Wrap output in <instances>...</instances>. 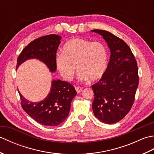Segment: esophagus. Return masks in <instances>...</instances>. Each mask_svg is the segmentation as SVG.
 I'll list each match as a JSON object with an SVG mask.
<instances>
[{
	"label": "esophagus",
	"instance_id": "obj_1",
	"mask_svg": "<svg viewBox=\"0 0 154 154\" xmlns=\"http://www.w3.org/2000/svg\"><path fill=\"white\" fill-rule=\"evenodd\" d=\"M82 89H83V88H81L80 87H75V90H76L77 93H79L80 92H81Z\"/></svg>",
	"mask_w": 154,
	"mask_h": 154
}]
</instances>
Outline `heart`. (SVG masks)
Returning <instances> with one entry per match:
<instances>
[{
  "label": "heart",
  "mask_w": 154,
  "mask_h": 154,
  "mask_svg": "<svg viewBox=\"0 0 154 154\" xmlns=\"http://www.w3.org/2000/svg\"><path fill=\"white\" fill-rule=\"evenodd\" d=\"M62 53L55 57V66L65 80L73 79L76 71L75 66L79 72L80 81L89 79L97 81L106 71L108 52L106 47L99 42L72 38L63 45Z\"/></svg>",
  "instance_id": "obj_1"
}]
</instances>
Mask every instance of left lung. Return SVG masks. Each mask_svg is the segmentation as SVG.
Listing matches in <instances>:
<instances>
[{
    "mask_svg": "<svg viewBox=\"0 0 154 154\" xmlns=\"http://www.w3.org/2000/svg\"><path fill=\"white\" fill-rule=\"evenodd\" d=\"M102 35L110 51L109 63L99 82L93 85V113L100 122L114 124L129 112L135 99L139 77L137 62L128 45L110 32L93 30Z\"/></svg>",
    "mask_w": 154,
    "mask_h": 154,
    "instance_id": "1",
    "label": "left lung"
}]
</instances>
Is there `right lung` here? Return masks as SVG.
Wrapping results in <instances>:
<instances>
[{"label": "right lung", "mask_w": 154, "mask_h": 154, "mask_svg": "<svg viewBox=\"0 0 154 154\" xmlns=\"http://www.w3.org/2000/svg\"><path fill=\"white\" fill-rule=\"evenodd\" d=\"M60 40L59 35L50 34L31 42L18 57L16 69L26 60L34 58L43 61L51 72L55 71V57ZM18 93L23 110L37 122L48 126H56L67 119L71 100L77 94L72 85L60 79L52 81L50 93L40 102H30Z\"/></svg>", "instance_id": "1"}]
</instances>
